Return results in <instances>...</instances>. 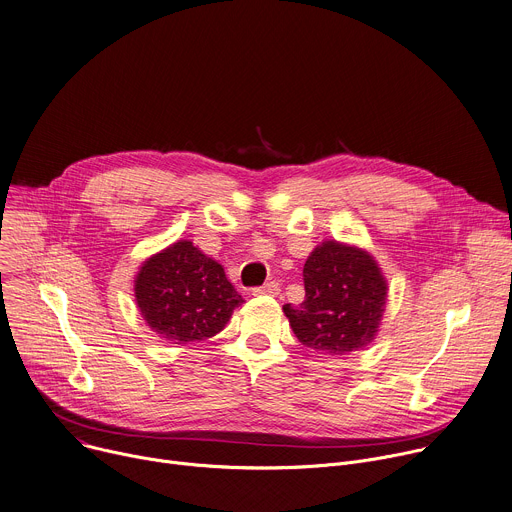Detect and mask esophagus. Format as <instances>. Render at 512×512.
<instances>
[{
  "label": "esophagus",
  "instance_id": "obj_1",
  "mask_svg": "<svg viewBox=\"0 0 512 512\" xmlns=\"http://www.w3.org/2000/svg\"><path fill=\"white\" fill-rule=\"evenodd\" d=\"M278 291H280V287H278V282H266V285H262V287H256V289H252V295H254V297H260V295L276 297V295H278Z\"/></svg>",
  "mask_w": 512,
  "mask_h": 512
}]
</instances>
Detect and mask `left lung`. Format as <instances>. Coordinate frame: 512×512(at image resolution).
Returning a JSON list of instances; mask_svg holds the SVG:
<instances>
[{
	"mask_svg": "<svg viewBox=\"0 0 512 512\" xmlns=\"http://www.w3.org/2000/svg\"><path fill=\"white\" fill-rule=\"evenodd\" d=\"M303 280L305 301L282 307L303 346L337 358L374 342L388 282L368 250L325 240L309 254Z\"/></svg>",
	"mask_w": 512,
	"mask_h": 512,
	"instance_id": "left-lung-1",
	"label": "left lung"
}]
</instances>
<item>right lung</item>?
<instances>
[{
  "label": "right lung",
  "mask_w": 512,
  "mask_h": 512,
  "mask_svg": "<svg viewBox=\"0 0 512 512\" xmlns=\"http://www.w3.org/2000/svg\"><path fill=\"white\" fill-rule=\"evenodd\" d=\"M134 297L146 325L170 344L213 337L244 303L223 266L189 240L170 244L142 262Z\"/></svg>",
  "instance_id": "add662e5"
}]
</instances>
